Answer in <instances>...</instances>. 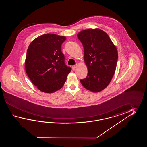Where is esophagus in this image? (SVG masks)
<instances>
[{
    "instance_id": "obj_1",
    "label": "esophagus",
    "mask_w": 147,
    "mask_h": 147,
    "mask_svg": "<svg viewBox=\"0 0 147 147\" xmlns=\"http://www.w3.org/2000/svg\"><path fill=\"white\" fill-rule=\"evenodd\" d=\"M77 65H74V66H72V69H75L76 67H77Z\"/></svg>"
}]
</instances>
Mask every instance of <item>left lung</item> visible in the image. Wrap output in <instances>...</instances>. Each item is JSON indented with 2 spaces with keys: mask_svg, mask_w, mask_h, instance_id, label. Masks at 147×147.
<instances>
[{
  "mask_svg": "<svg viewBox=\"0 0 147 147\" xmlns=\"http://www.w3.org/2000/svg\"><path fill=\"white\" fill-rule=\"evenodd\" d=\"M77 37L84 48L88 68L86 78L80 80L88 90L98 92L108 86L115 74L118 51L109 36L100 29H88L79 32Z\"/></svg>",
  "mask_w": 147,
  "mask_h": 147,
  "instance_id": "obj_1",
  "label": "left lung"
}]
</instances>
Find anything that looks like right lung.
<instances>
[{
  "label": "right lung",
  "mask_w": 147,
  "mask_h": 147,
  "mask_svg": "<svg viewBox=\"0 0 147 147\" xmlns=\"http://www.w3.org/2000/svg\"><path fill=\"white\" fill-rule=\"evenodd\" d=\"M64 36L53 34L36 38L29 45L25 70L32 84L45 93H53L63 87L71 68L65 65L61 45Z\"/></svg>",
  "instance_id": "obj_1"
}]
</instances>
